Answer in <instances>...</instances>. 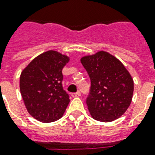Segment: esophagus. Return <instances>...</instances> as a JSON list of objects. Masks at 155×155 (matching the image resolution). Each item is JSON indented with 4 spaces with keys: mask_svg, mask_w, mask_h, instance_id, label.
<instances>
[{
    "mask_svg": "<svg viewBox=\"0 0 155 155\" xmlns=\"http://www.w3.org/2000/svg\"><path fill=\"white\" fill-rule=\"evenodd\" d=\"M81 95V92H76V93H73L71 94V96L73 98H75V97H80Z\"/></svg>",
    "mask_w": 155,
    "mask_h": 155,
    "instance_id": "obj_1",
    "label": "esophagus"
}]
</instances>
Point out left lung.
Returning a JSON list of instances; mask_svg holds the SVG:
<instances>
[{
	"mask_svg": "<svg viewBox=\"0 0 155 155\" xmlns=\"http://www.w3.org/2000/svg\"><path fill=\"white\" fill-rule=\"evenodd\" d=\"M91 81L86 104L90 115L103 122L115 121L123 115L133 97L134 81L120 61L105 51L81 58Z\"/></svg>",
	"mask_w": 155,
	"mask_h": 155,
	"instance_id": "8db88e82",
	"label": "left lung"
}]
</instances>
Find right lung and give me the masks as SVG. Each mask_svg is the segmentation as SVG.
<instances>
[{
  "label": "right lung",
  "instance_id": "obj_1",
  "mask_svg": "<svg viewBox=\"0 0 155 155\" xmlns=\"http://www.w3.org/2000/svg\"><path fill=\"white\" fill-rule=\"evenodd\" d=\"M70 57L54 50L38 55L28 63L19 77L24 104L34 118L44 123L57 121L70 103L63 89L62 69Z\"/></svg>",
  "mask_w": 155,
  "mask_h": 155
}]
</instances>
